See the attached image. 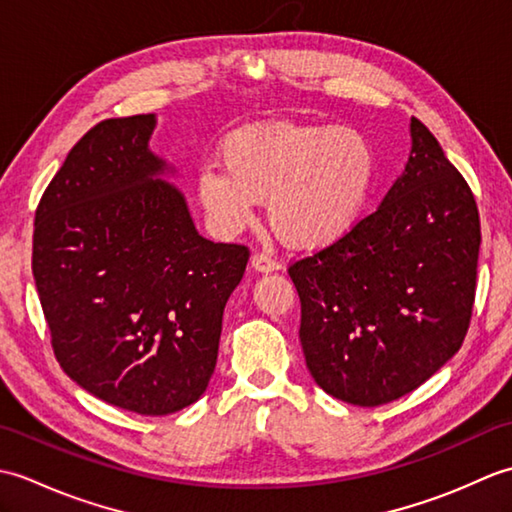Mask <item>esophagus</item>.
<instances>
[{"label": "esophagus", "mask_w": 512, "mask_h": 512, "mask_svg": "<svg viewBox=\"0 0 512 512\" xmlns=\"http://www.w3.org/2000/svg\"><path fill=\"white\" fill-rule=\"evenodd\" d=\"M250 266H253L255 273H275V270L281 268V264L275 257L264 255V253H257L250 257Z\"/></svg>", "instance_id": "obj_1"}]
</instances>
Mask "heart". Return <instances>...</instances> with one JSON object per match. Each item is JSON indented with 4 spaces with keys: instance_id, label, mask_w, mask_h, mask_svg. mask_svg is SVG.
<instances>
[{
    "instance_id": "1",
    "label": "heart",
    "mask_w": 512,
    "mask_h": 512,
    "mask_svg": "<svg viewBox=\"0 0 512 512\" xmlns=\"http://www.w3.org/2000/svg\"><path fill=\"white\" fill-rule=\"evenodd\" d=\"M222 158L198 171V198L217 231L235 235L266 198L268 224L281 242L314 250L339 242L372 200L378 156L352 127L264 121L235 129Z\"/></svg>"
}]
</instances>
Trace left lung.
Wrapping results in <instances>:
<instances>
[{
  "mask_svg": "<svg viewBox=\"0 0 512 512\" xmlns=\"http://www.w3.org/2000/svg\"><path fill=\"white\" fill-rule=\"evenodd\" d=\"M405 171L339 242L288 268L299 339L325 394L378 407L460 350L475 301L480 215L469 184L418 118Z\"/></svg>",
  "mask_w": 512,
  "mask_h": 512,
  "instance_id": "obj_1",
  "label": "left lung"
}]
</instances>
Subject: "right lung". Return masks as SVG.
Here are the masks:
<instances>
[{
    "label": "right lung",
    "mask_w": 512,
    "mask_h": 512,
    "mask_svg": "<svg viewBox=\"0 0 512 512\" xmlns=\"http://www.w3.org/2000/svg\"><path fill=\"white\" fill-rule=\"evenodd\" d=\"M156 114L110 118L76 143L35 213L32 275L63 372L140 416L198 400L248 248L195 228L149 149Z\"/></svg>",
    "instance_id": "obj_1"
}]
</instances>
